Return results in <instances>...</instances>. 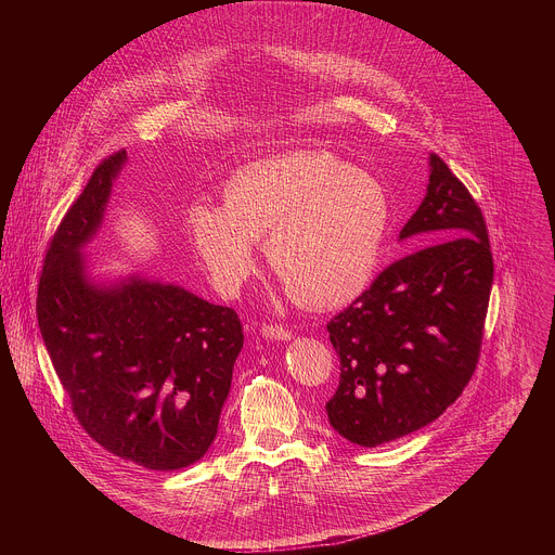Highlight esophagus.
<instances>
[{
  "mask_svg": "<svg viewBox=\"0 0 555 555\" xmlns=\"http://www.w3.org/2000/svg\"><path fill=\"white\" fill-rule=\"evenodd\" d=\"M261 334L270 340H289L292 338V332L283 325H263L261 327Z\"/></svg>",
  "mask_w": 555,
  "mask_h": 555,
  "instance_id": "1",
  "label": "esophagus"
}]
</instances>
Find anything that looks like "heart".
<instances>
[{
    "mask_svg": "<svg viewBox=\"0 0 555 555\" xmlns=\"http://www.w3.org/2000/svg\"><path fill=\"white\" fill-rule=\"evenodd\" d=\"M390 221L384 186L327 151H294L236 169L223 204L195 202L189 236L225 296L257 266L255 242L287 294L305 307H340L375 276Z\"/></svg>",
    "mask_w": 555,
    "mask_h": 555,
    "instance_id": "obj_1",
    "label": "heart"
}]
</instances>
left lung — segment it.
I'll return each mask as SVG.
<instances>
[{
  "instance_id": "1",
  "label": "left lung",
  "mask_w": 555,
  "mask_h": 555,
  "mask_svg": "<svg viewBox=\"0 0 555 555\" xmlns=\"http://www.w3.org/2000/svg\"><path fill=\"white\" fill-rule=\"evenodd\" d=\"M428 165L426 197L400 232L428 246L390 263L327 325L340 358L330 424L364 448L435 422L479 362L494 279L486 219L439 155Z\"/></svg>"
}]
</instances>
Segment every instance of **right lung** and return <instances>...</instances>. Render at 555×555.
Wrapping results in <instances>:
<instances>
[{"label": "right lung", "mask_w": 555, "mask_h": 555, "mask_svg": "<svg viewBox=\"0 0 555 555\" xmlns=\"http://www.w3.org/2000/svg\"><path fill=\"white\" fill-rule=\"evenodd\" d=\"M127 151L103 160L56 228L37 292L52 366L86 433L146 469H180L215 441L244 327L234 309L163 281H96L99 232Z\"/></svg>", "instance_id": "right-lung-1"}]
</instances>
